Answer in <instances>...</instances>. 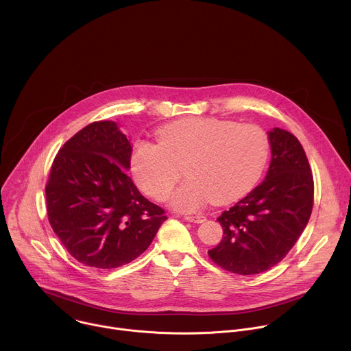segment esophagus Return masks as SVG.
Wrapping results in <instances>:
<instances>
[{
    "label": "esophagus",
    "mask_w": 351,
    "mask_h": 351,
    "mask_svg": "<svg viewBox=\"0 0 351 351\" xmlns=\"http://www.w3.org/2000/svg\"><path fill=\"white\" fill-rule=\"evenodd\" d=\"M184 219H186L187 222H193V223H202V222L206 221V217H202V215L191 217V215H189V217H184Z\"/></svg>",
    "instance_id": "1"
}]
</instances>
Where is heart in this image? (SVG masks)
Returning <instances> with one entry per match:
<instances>
[{
    "instance_id": "b5f03b06",
    "label": "heart",
    "mask_w": 351,
    "mask_h": 351,
    "mask_svg": "<svg viewBox=\"0 0 351 351\" xmlns=\"http://www.w3.org/2000/svg\"><path fill=\"white\" fill-rule=\"evenodd\" d=\"M158 143L138 140L132 152V172L138 187L158 202L182 176L172 195L184 213L228 203L245 194L260 179L269 158V137L254 123L217 118H187L162 126Z\"/></svg>"
}]
</instances>
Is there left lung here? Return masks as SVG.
I'll return each mask as SVG.
<instances>
[{
    "label": "left lung",
    "instance_id": "8db88e82",
    "mask_svg": "<svg viewBox=\"0 0 351 351\" xmlns=\"http://www.w3.org/2000/svg\"><path fill=\"white\" fill-rule=\"evenodd\" d=\"M272 160L265 180L217 219L221 243L208 250L222 269L256 275L279 264L306 229L314 178L303 145L287 130L269 132Z\"/></svg>",
    "mask_w": 351,
    "mask_h": 351
}]
</instances>
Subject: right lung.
Segmentation results:
<instances>
[{
  "label": "right lung",
  "mask_w": 351,
  "mask_h": 351,
  "mask_svg": "<svg viewBox=\"0 0 351 351\" xmlns=\"http://www.w3.org/2000/svg\"><path fill=\"white\" fill-rule=\"evenodd\" d=\"M132 145L115 122H93L57 153L45 184L48 222L68 253L111 269L136 260L167 219L125 169Z\"/></svg>",
  "instance_id": "add662e5"
}]
</instances>
